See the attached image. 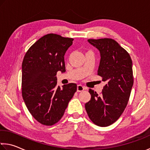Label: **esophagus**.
Instances as JSON below:
<instances>
[{"instance_id":"obj_1","label":"esophagus","mask_w":150,"mask_h":150,"mask_svg":"<svg viewBox=\"0 0 150 150\" xmlns=\"http://www.w3.org/2000/svg\"><path fill=\"white\" fill-rule=\"evenodd\" d=\"M85 89L84 86H83L82 85H77V90L78 92H81V91H83V90Z\"/></svg>"}]
</instances>
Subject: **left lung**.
I'll use <instances>...</instances> for the list:
<instances>
[{
	"label": "left lung",
	"mask_w": 150,
	"mask_h": 150,
	"mask_svg": "<svg viewBox=\"0 0 150 150\" xmlns=\"http://www.w3.org/2000/svg\"><path fill=\"white\" fill-rule=\"evenodd\" d=\"M100 52L97 75L105 81L101 94L89 89L91 98L85 103L93 123L107 127L117 121L127 105L134 84L132 61L129 54L112 39H88Z\"/></svg>",
	"instance_id": "left-lung-1"
}]
</instances>
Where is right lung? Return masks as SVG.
Returning a JSON list of instances; mask_svg holds the SVG:
<instances>
[{"mask_svg": "<svg viewBox=\"0 0 150 150\" xmlns=\"http://www.w3.org/2000/svg\"><path fill=\"white\" fill-rule=\"evenodd\" d=\"M72 38L48 34L33 44L22 63V96L33 117L45 125H53L63 117L77 91V84L57 86V73L65 71L64 55Z\"/></svg>", "mask_w": 150, "mask_h": 150, "instance_id": "obj_1", "label": "right lung"}]
</instances>
